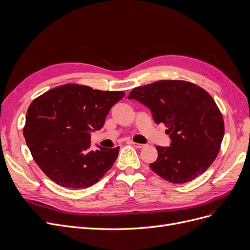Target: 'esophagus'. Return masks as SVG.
Here are the masks:
<instances>
[{"label": "esophagus", "instance_id": "obj_1", "mask_svg": "<svg viewBox=\"0 0 250 250\" xmlns=\"http://www.w3.org/2000/svg\"><path fill=\"white\" fill-rule=\"evenodd\" d=\"M132 145H133L136 148H142V147H145V146H146V145H142V144H136V142H132Z\"/></svg>", "mask_w": 250, "mask_h": 250}]
</instances>
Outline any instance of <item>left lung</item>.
<instances>
[{
  "instance_id": "1",
  "label": "left lung",
  "mask_w": 250,
  "mask_h": 250,
  "mask_svg": "<svg viewBox=\"0 0 250 250\" xmlns=\"http://www.w3.org/2000/svg\"><path fill=\"white\" fill-rule=\"evenodd\" d=\"M128 99L150 110L153 121L164 123L170 146H157L150 169L175 184L195 179L216 160L224 137V121L215 101L201 87L183 80H160L139 86Z\"/></svg>"
}]
</instances>
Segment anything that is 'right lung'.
I'll use <instances>...</instances> for the list:
<instances>
[{"label":"right lung","instance_id":"add662e5","mask_svg":"<svg viewBox=\"0 0 250 250\" xmlns=\"http://www.w3.org/2000/svg\"><path fill=\"white\" fill-rule=\"evenodd\" d=\"M124 94L65 84L31 103L23 135L33 160L51 180L66 188H86L112 168L120 147L98 146L91 150L90 132L102 129Z\"/></svg>","mask_w":250,"mask_h":250}]
</instances>
